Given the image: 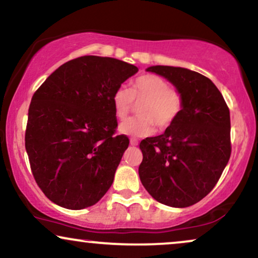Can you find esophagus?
Instances as JSON below:
<instances>
[{
  "instance_id": "34e87169",
  "label": "esophagus",
  "mask_w": 258,
  "mask_h": 258,
  "mask_svg": "<svg viewBox=\"0 0 258 258\" xmlns=\"http://www.w3.org/2000/svg\"><path fill=\"white\" fill-rule=\"evenodd\" d=\"M130 144H131L132 146H137L138 145V140H137L136 138H131L130 139Z\"/></svg>"
}]
</instances>
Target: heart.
Wrapping results in <instances>:
<instances>
[{"label":"heart","mask_w":258,"mask_h":258,"mask_svg":"<svg viewBox=\"0 0 258 258\" xmlns=\"http://www.w3.org/2000/svg\"><path fill=\"white\" fill-rule=\"evenodd\" d=\"M138 116L123 121L119 131L132 137H148L159 130L167 128L175 122L183 108V96L176 88L169 87L164 78L153 74L140 75L130 86L119 87L112 95L114 114L118 119H125L135 102L139 103Z\"/></svg>","instance_id":"1"}]
</instances>
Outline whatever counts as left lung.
Listing matches in <instances>:
<instances>
[{
	"label": "left lung",
	"instance_id": "1",
	"mask_svg": "<svg viewBox=\"0 0 258 258\" xmlns=\"http://www.w3.org/2000/svg\"><path fill=\"white\" fill-rule=\"evenodd\" d=\"M148 71L165 77L181 91L183 108L163 135L140 142V181L163 205L191 206L214 188L230 159V109L204 75L164 65Z\"/></svg>",
	"mask_w": 258,
	"mask_h": 258
}]
</instances>
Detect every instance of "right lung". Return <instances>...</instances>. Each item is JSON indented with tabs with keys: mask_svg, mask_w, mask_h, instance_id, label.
<instances>
[{
	"mask_svg": "<svg viewBox=\"0 0 258 258\" xmlns=\"http://www.w3.org/2000/svg\"><path fill=\"white\" fill-rule=\"evenodd\" d=\"M138 71L109 57L60 65L32 97L25 146L34 180L58 206H93L113 183L130 139L116 136L114 90Z\"/></svg>",
	"mask_w": 258,
	"mask_h": 258,
	"instance_id": "1",
	"label": "right lung"
}]
</instances>
